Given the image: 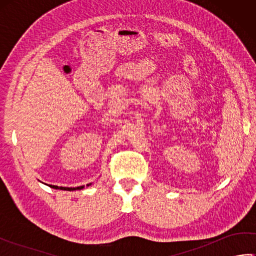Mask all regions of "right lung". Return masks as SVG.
Returning <instances> with one entry per match:
<instances>
[{"label": "right lung", "mask_w": 256, "mask_h": 256, "mask_svg": "<svg viewBox=\"0 0 256 256\" xmlns=\"http://www.w3.org/2000/svg\"><path fill=\"white\" fill-rule=\"evenodd\" d=\"M90 184H86V186H90ZM50 187L55 188V189H60V190H69V192H72V190H81L82 188H84V186H79V187L72 188V187H58V186H52V184H50Z\"/></svg>", "instance_id": "1"}]
</instances>
